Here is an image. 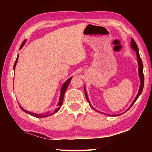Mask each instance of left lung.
I'll use <instances>...</instances> for the list:
<instances>
[{"label": "left lung", "instance_id": "8db88e82", "mask_svg": "<svg viewBox=\"0 0 152 152\" xmlns=\"http://www.w3.org/2000/svg\"><path fill=\"white\" fill-rule=\"evenodd\" d=\"M131 47H132V48L133 49V50H135L136 51V55H137V62H138V66H139V68H138V70H139V76H140V88H139V91H138V93L137 94V96H136V97L135 98L134 101H133V102L132 103V104L130 105V107L128 108V109H127V110L126 111H127L128 110L130 109V108L132 107L133 106V104L135 103V102L137 101V99H138V97L140 96V94H141V92H142V91H143V85H144V76H143V64H142V61H141V59L140 58V53H139V50H138V47L137 44H136L135 42L134 41V39H132V43H131ZM84 92H85V95H86V98L87 99V101L88 102V103L90 104V106H91L92 109H93L94 110H96V111H99V110H97L94 109V108L92 106L91 104L89 102V100H88V95H87V93H86V88L85 87H84ZM125 111V112H126ZM100 112V111H99ZM101 113V112H100ZM102 114H105V113H102ZM124 113H121V114H118V115H108V116H110V117H116V116H118V115H121L123 114Z\"/></svg>", "mask_w": 152, "mask_h": 152}]
</instances>
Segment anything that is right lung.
I'll use <instances>...</instances> for the list:
<instances>
[{
	"label": "right lung",
	"mask_w": 152,
	"mask_h": 152,
	"mask_svg": "<svg viewBox=\"0 0 152 152\" xmlns=\"http://www.w3.org/2000/svg\"><path fill=\"white\" fill-rule=\"evenodd\" d=\"M25 42H26V40H25L24 42H23V43H22L21 45H20V49L22 48L23 46L24 45ZM17 61H18V56H17V60H16V61H15V64H14V66H13L14 70H15V66H16V64H17ZM72 78V77H70V78H68V80H66L65 82H64V84H63L62 87H61V88L60 96V99H59V102H58V108H57V109H56L55 110H53V111H49V112H48V113H41V114H36V113H31V112L27 111V110H26L25 109H24L22 107H20V106H19V107H20V109H21V110H23V111H24L25 113H27V114H29V115H31V116H33V117H37V118L46 117L50 116V115H52V114H54V113H57V112L58 111V110H60V107H61V105H62L63 101H64V93H65L66 90V88H68V85H69V84H70V80H71Z\"/></svg>",
	"instance_id": "right-lung-1"
}]
</instances>
